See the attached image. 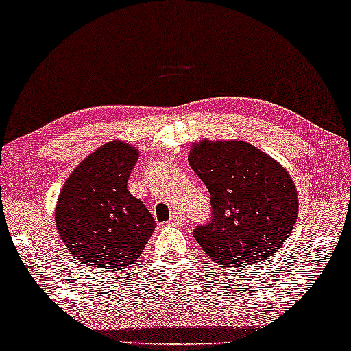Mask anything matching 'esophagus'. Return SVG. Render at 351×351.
Instances as JSON below:
<instances>
[{
    "label": "esophagus",
    "instance_id": "obj_1",
    "mask_svg": "<svg viewBox=\"0 0 351 351\" xmlns=\"http://www.w3.org/2000/svg\"><path fill=\"white\" fill-rule=\"evenodd\" d=\"M171 223H175V225H184L186 223V214L184 212H175V214L171 215Z\"/></svg>",
    "mask_w": 351,
    "mask_h": 351
}]
</instances>
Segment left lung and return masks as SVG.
<instances>
[{"mask_svg":"<svg viewBox=\"0 0 351 351\" xmlns=\"http://www.w3.org/2000/svg\"><path fill=\"white\" fill-rule=\"evenodd\" d=\"M188 162L210 194L212 220L194 228L221 269L261 264L283 246L298 217L288 171L245 141L194 143Z\"/></svg>","mask_w":351,"mask_h":351,"instance_id":"left-lung-1","label":"left lung"}]
</instances>
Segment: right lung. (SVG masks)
<instances>
[{
    "mask_svg": "<svg viewBox=\"0 0 351 351\" xmlns=\"http://www.w3.org/2000/svg\"><path fill=\"white\" fill-rule=\"evenodd\" d=\"M139 152L123 141L104 144L79 163L61 189L56 230L69 254L100 272L121 270L143 254L154 217L128 191Z\"/></svg>",
    "mask_w": 351,
    "mask_h": 351,
    "instance_id": "add662e5",
    "label": "right lung"
}]
</instances>
